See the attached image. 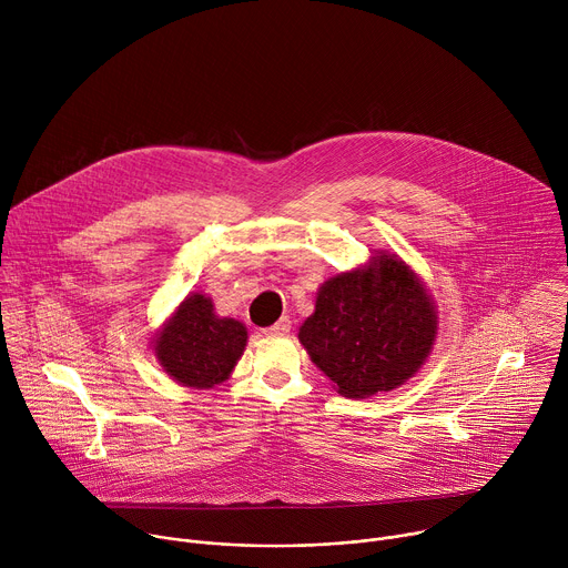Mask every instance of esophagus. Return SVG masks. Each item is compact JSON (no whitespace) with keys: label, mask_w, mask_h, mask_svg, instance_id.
Instances as JSON below:
<instances>
[{"label":"esophagus","mask_w":568,"mask_h":568,"mask_svg":"<svg viewBox=\"0 0 568 568\" xmlns=\"http://www.w3.org/2000/svg\"><path fill=\"white\" fill-rule=\"evenodd\" d=\"M290 328H292L290 316H281V318L274 323V326L265 328V335H287Z\"/></svg>","instance_id":"34e87169"}]
</instances>
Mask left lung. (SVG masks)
Returning <instances> with one entry per match:
<instances>
[{"label": "left lung", "mask_w": 568, "mask_h": 568, "mask_svg": "<svg viewBox=\"0 0 568 568\" xmlns=\"http://www.w3.org/2000/svg\"><path fill=\"white\" fill-rule=\"evenodd\" d=\"M438 310L397 254L323 281L298 342L339 395L364 399L412 379L434 351Z\"/></svg>", "instance_id": "1"}]
</instances>
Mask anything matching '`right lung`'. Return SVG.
Returning a JSON list of instances; mask_svg holds the SVG:
<instances>
[{
    "instance_id": "1",
    "label": "right lung",
    "mask_w": 568,
    "mask_h": 568,
    "mask_svg": "<svg viewBox=\"0 0 568 568\" xmlns=\"http://www.w3.org/2000/svg\"><path fill=\"white\" fill-rule=\"evenodd\" d=\"M247 339L245 323L220 316L211 296L191 292L152 337V353L178 384L213 388L229 379Z\"/></svg>"
}]
</instances>
